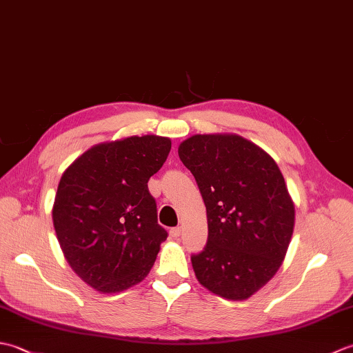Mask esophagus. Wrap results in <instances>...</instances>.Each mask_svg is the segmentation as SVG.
Returning <instances> with one entry per match:
<instances>
[{"mask_svg":"<svg viewBox=\"0 0 353 353\" xmlns=\"http://www.w3.org/2000/svg\"><path fill=\"white\" fill-rule=\"evenodd\" d=\"M181 228H172L171 230H170V235L172 236V238H179V236H181Z\"/></svg>","mask_w":353,"mask_h":353,"instance_id":"34e87169","label":"esophagus"}]
</instances>
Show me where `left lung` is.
Returning a JSON list of instances; mask_svg holds the SVG:
<instances>
[{
  "instance_id": "8db88e82",
  "label": "left lung",
  "mask_w": 353,
  "mask_h": 353,
  "mask_svg": "<svg viewBox=\"0 0 353 353\" xmlns=\"http://www.w3.org/2000/svg\"><path fill=\"white\" fill-rule=\"evenodd\" d=\"M179 157L196 177L208 244L191 262L199 282L245 301L277 273L294 230V201L274 159L235 133L194 134Z\"/></svg>"
}]
</instances>
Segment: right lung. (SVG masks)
<instances>
[{"instance_id": "add662e5", "label": "right lung", "mask_w": 353, "mask_h": 353, "mask_svg": "<svg viewBox=\"0 0 353 353\" xmlns=\"http://www.w3.org/2000/svg\"><path fill=\"white\" fill-rule=\"evenodd\" d=\"M170 150L156 134L101 142L63 171L52 223L65 259L94 290L124 291L152 270L168 234L147 183Z\"/></svg>"}]
</instances>
